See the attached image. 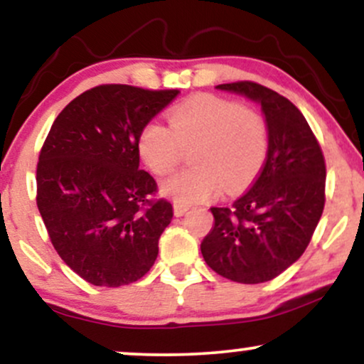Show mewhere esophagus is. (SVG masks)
<instances>
[{"label": "esophagus", "mask_w": 364, "mask_h": 364, "mask_svg": "<svg viewBox=\"0 0 364 364\" xmlns=\"http://www.w3.org/2000/svg\"><path fill=\"white\" fill-rule=\"evenodd\" d=\"M188 212V207H185V205H174V215L176 217H181V215H185Z\"/></svg>", "instance_id": "obj_1"}]
</instances>
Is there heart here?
<instances>
[{"mask_svg":"<svg viewBox=\"0 0 364 364\" xmlns=\"http://www.w3.org/2000/svg\"><path fill=\"white\" fill-rule=\"evenodd\" d=\"M169 128L145 124L139 152L157 176L173 173L183 149H191V164L162 183V193L178 205L207 202L223 190H241L260 169L267 154L265 121L257 111L217 95H196L169 112Z\"/></svg>","mask_w":364,"mask_h":364,"instance_id":"obj_1","label":"heart"}]
</instances>
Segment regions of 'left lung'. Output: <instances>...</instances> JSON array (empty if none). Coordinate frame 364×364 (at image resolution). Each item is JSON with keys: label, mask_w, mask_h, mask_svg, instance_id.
Wrapping results in <instances>:
<instances>
[{"label": "left lung", "mask_w": 364, "mask_h": 364, "mask_svg": "<svg viewBox=\"0 0 364 364\" xmlns=\"http://www.w3.org/2000/svg\"><path fill=\"white\" fill-rule=\"evenodd\" d=\"M215 89L258 104L265 118V164L229 207H212L214 225L200 250L212 270L229 281H272L304 253L325 205V161L301 111L255 82Z\"/></svg>", "instance_id": "1"}]
</instances>
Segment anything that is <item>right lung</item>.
<instances>
[{
    "label": "right lung",
    "mask_w": 364,
    "mask_h": 364,
    "mask_svg": "<svg viewBox=\"0 0 364 364\" xmlns=\"http://www.w3.org/2000/svg\"><path fill=\"white\" fill-rule=\"evenodd\" d=\"M179 94L99 85L54 119L37 164V207L63 262L94 286L144 277L173 219L157 183L140 169L139 136Z\"/></svg>",
    "instance_id": "add662e5"
}]
</instances>
